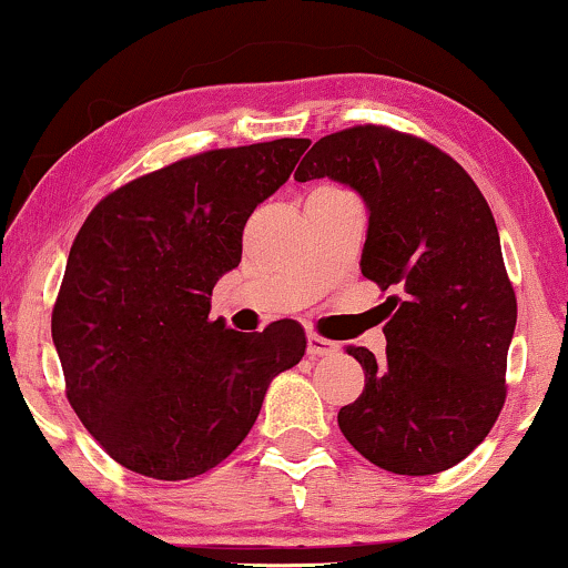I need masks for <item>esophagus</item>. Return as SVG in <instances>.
<instances>
[{"label":"esophagus","mask_w":568,"mask_h":568,"mask_svg":"<svg viewBox=\"0 0 568 568\" xmlns=\"http://www.w3.org/2000/svg\"><path fill=\"white\" fill-rule=\"evenodd\" d=\"M336 352H338V344H333V341L317 336V333H310V336H306V354H310L312 359L331 357V354Z\"/></svg>","instance_id":"obj_1"}]
</instances>
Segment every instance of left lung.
I'll return each instance as SVG.
<instances>
[{"label":"left lung","instance_id":"1","mask_svg":"<svg viewBox=\"0 0 568 568\" xmlns=\"http://www.w3.org/2000/svg\"><path fill=\"white\" fill-rule=\"evenodd\" d=\"M293 176H327L359 193L362 275L392 293L386 357L346 349L365 371V388L341 407V432L392 474L457 466L505 405L516 331V293L481 190L432 142L373 124L314 142Z\"/></svg>","mask_w":568,"mask_h":568}]
</instances>
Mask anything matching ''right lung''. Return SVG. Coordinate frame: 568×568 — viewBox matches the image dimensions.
Instances as JSON below:
<instances>
[{"instance_id":"add662e5","label":"right lung","mask_w":568,"mask_h":568,"mask_svg":"<svg viewBox=\"0 0 568 568\" xmlns=\"http://www.w3.org/2000/svg\"><path fill=\"white\" fill-rule=\"evenodd\" d=\"M310 140L182 159L105 195L68 254L52 310L65 394L115 463L161 481L211 470L248 436L304 327L262 333L209 320L211 291L243 254V227Z\"/></svg>"}]
</instances>
